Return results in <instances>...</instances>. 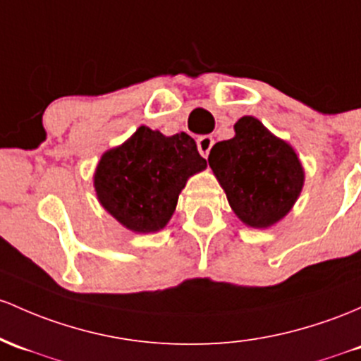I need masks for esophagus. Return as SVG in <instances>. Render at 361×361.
I'll list each match as a JSON object with an SVG mask.
<instances>
[{"instance_id":"obj_1","label":"esophagus","mask_w":361,"mask_h":361,"mask_svg":"<svg viewBox=\"0 0 361 361\" xmlns=\"http://www.w3.org/2000/svg\"><path fill=\"white\" fill-rule=\"evenodd\" d=\"M214 145V138L211 135H202L197 140V149H199L202 157H209V152H211Z\"/></svg>"}]
</instances>
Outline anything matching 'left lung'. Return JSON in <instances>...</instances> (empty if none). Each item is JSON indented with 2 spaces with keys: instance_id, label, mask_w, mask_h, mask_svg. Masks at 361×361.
<instances>
[{
  "instance_id": "8db88e82",
  "label": "left lung",
  "mask_w": 361,
  "mask_h": 361,
  "mask_svg": "<svg viewBox=\"0 0 361 361\" xmlns=\"http://www.w3.org/2000/svg\"><path fill=\"white\" fill-rule=\"evenodd\" d=\"M209 166L236 217L248 228L279 223L298 200L305 169L295 149L253 116L235 123V137L217 142Z\"/></svg>"
}]
</instances>
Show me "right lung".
<instances>
[{"label": "right lung", "instance_id": "right-lung-1", "mask_svg": "<svg viewBox=\"0 0 361 361\" xmlns=\"http://www.w3.org/2000/svg\"><path fill=\"white\" fill-rule=\"evenodd\" d=\"M205 168L207 161L187 133L166 137L142 125L102 154L94 188L99 204L123 228L149 235L166 228L188 178Z\"/></svg>", "mask_w": 361, "mask_h": 361}]
</instances>
